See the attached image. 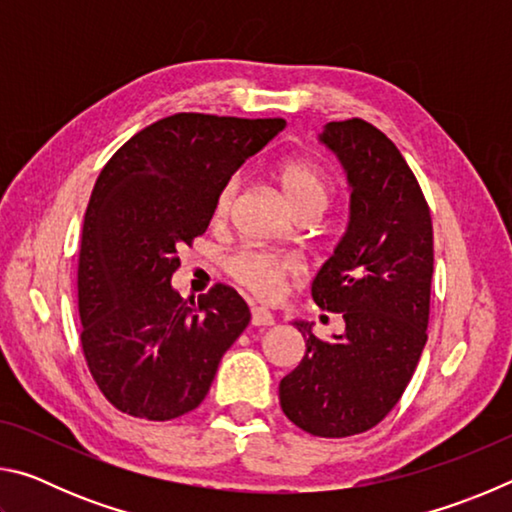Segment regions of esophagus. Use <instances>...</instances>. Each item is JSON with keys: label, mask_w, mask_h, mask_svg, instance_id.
<instances>
[{"label": "esophagus", "mask_w": 512, "mask_h": 512, "mask_svg": "<svg viewBox=\"0 0 512 512\" xmlns=\"http://www.w3.org/2000/svg\"><path fill=\"white\" fill-rule=\"evenodd\" d=\"M250 323H253L255 327H271L275 325V316L271 314V311L264 309V307H253L250 309Z\"/></svg>", "instance_id": "obj_1"}]
</instances>
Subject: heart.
<instances>
[{"instance_id":"obj_1","label":"heart","mask_w":512,"mask_h":512,"mask_svg":"<svg viewBox=\"0 0 512 512\" xmlns=\"http://www.w3.org/2000/svg\"><path fill=\"white\" fill-rule=\"evenodd\" d=\"M275 178L296 214L316 212L320 216V212L329 203V196H332L329 176L318 164L309 160L291 158L280 162L275 169ZM237 192L239 180L232 176L221 187V192L216 194L212 210L216 221H223L230 214ZM225 268H228V275L239 287L248 289L262 300H275L277 296H282L287 282L302 273L298 259L289 255L266 253V250H239V253L228 257Z\"/></svg>"}]
</instances>
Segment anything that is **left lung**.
Returning a JSON list of instances; mask_svg holds the SVG:
<instances>
[{
	"label": "left lung",
	"mask_w": 512,
	"mask_h": 512,
	"mask_svg": "<svg viewBox=\"0 0 512 512\" xmlns=\"http://www.w3.org/2000/svg\"><path fill=\"white\" fill-rule=\"evenodd\" d=\"M348 173L350 223L311 296L343 314L345 332L320 341L305 320V357L280 381L287 418L311 436L375 427L400 402L427 343L433 275L429 205L409 164L363 119L329 121L318 137Z\"/></svg>",
	"instance_id": "left-lung-1"
}]
</instances>
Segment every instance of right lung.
<instances>
[{
  "label": "right lung",
  "instance_id": "1",
  "mask_svg": "<svg viewBox=\"0 0 512 512\" xmlns=\"http://www.w3.org/2000/svg\"><path fill=\"white\" fill-rule=\"evenodd\" d=\"M284 126L178 112L133 135L101 169L79 255L81 345L121 413L164 422L194 411L250 323L232 287L183 300L171 275L178 248L210 225L221 187Z\"/></svg>",
  "mask_w": 512,
  "mask_h": 512
}]
</instances>
